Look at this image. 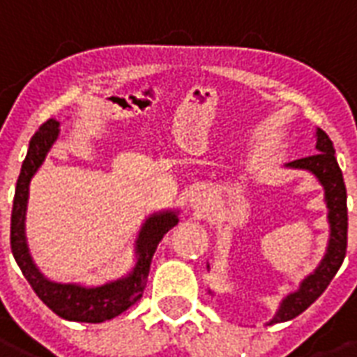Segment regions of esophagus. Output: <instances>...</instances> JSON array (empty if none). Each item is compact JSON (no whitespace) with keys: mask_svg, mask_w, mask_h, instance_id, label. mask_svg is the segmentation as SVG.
Returning <instances> with one entry per match:
<instances>
[{"mask_svg":"<svg viewBox=\"0 0 357 357\" xmlns=\"http://www.w3.org/2000/svg\"><path fill=\"white\" fill-rule=\"evenodd\" d=\"M190 202H192V206H195V208H200V206H202V200H200V198H198V197L192 198Z\"/></svg>","mask_w":357,"mask_h":357,"instance_id":"obj_1","label":"esophagus"}]
</instances>
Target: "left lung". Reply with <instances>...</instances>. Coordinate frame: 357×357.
Here are the masks:
<instances>
[{
	"label": "left lung",
	"mask_w": 357,
	"mask_h": 357,
	"mask_svg": "<svg viewBox=\"0 0 357 357\" xmlns=\"http://www.w3.org/2000/svg\"><path fill=\"white\" fill-rule=\"evenodd\" d=\"M288 167L292 168H305L311 170L318 178V181L324 185L326 190V204H328V219H330V245L328 252L324 257L322 264L318 266L317 271L307 277L301 282L298 292L290 294L281 303V309L275 314V318L269 324L287 322L292 320L298 314L305 311L307 307H311L324 290L328 288L331 279L341 268L344 255H347V241H348V209H347V187L342 172L335 159V149L330 136L326 135L322 129H317V153L311 157H301L292 162H288Z\"/></svg>",
	"instance_id": "8db88e82"
}]
</instances>
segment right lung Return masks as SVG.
<instances>
[{
    "mask_svg": "<svg viewBox=\"0 0 357 357\" xmlns=\"http://www.w3.org/2000/svg\"><path fill=\"white\" fill-rule=\"evenodd\" d=\"M59 135V123L56 119H48L40 125L33 138L29 140V149L24 162H22L20 176L16 181L15 202L10 213V251L16 264L20 266L22 273L31 284L33 292L46 307L58 317L73 322L99 324L110 318L118 317L144 296V288L148 281L149 264L153 258L157 245L162 236L172 227L178 225V217L172 211L167 213L151 215L144 222L138 241H136V255L138 262L129 277L119 281L108 282L102 287L84 288L78 284H59L52 282L40 275L39 269L35 268L33 260L29 257L24 236V221H26V204L29 195V181L43 165L46 153L50 151L52 144L56 142Z\"/></svg>",
    "mask_w": 357,
    "mask_h": 357,
    "instance_id": "obj_1",
    "label": "right lung"
}]
</instances>
